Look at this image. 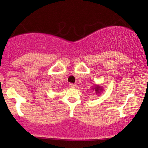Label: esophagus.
<instances>
[{
	"label": "esophagus",
	"mask_w": 148,
	"mask_h": 148,
	"mask_svg": "<svg viewBox=\"0 0 148 148\" xmlns=\"http://www.w3.org/2000/svg\"><path fill=\"white\" fill-rule=\"evenodd\" d=\"M69 87L70 88H74L76 87V84H69Z\"/></svg>",
	"instance_id": "1"
}]
</instances>
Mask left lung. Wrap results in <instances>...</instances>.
<instances>
[{"mask_svg":"<svg viewBox=\"0 0 148 148\" xmlns=\"http://www.w3.org/2000/svg\"><path fill=\"white\" fill-rule=\"evenodd\" d=\"M92 90L95 92V94L97 95H99L100 93L102 92L103 91V88L101 85H95V86H93L92 88Z\"/></svg>","mask_w":148,"mask_h":148,"instance_id":"left-lung-1","label":"left lung"}]
</instances>
